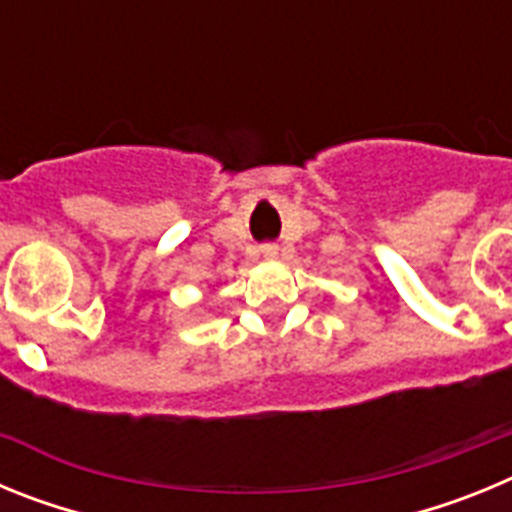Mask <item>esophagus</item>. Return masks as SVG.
<instances>
[{
  "label": "esophagus",
  "instance_id": "1",
  "mask_svg": "<svg viewBox=\"0 0 512 512\" xmlns=\"http://www.w3.org/2000/svg\"><path fill=\"white\" fill-rule=\"evenodd\" d=\"M261 253H264L266 259H277V256H279V246H277V243H266V246L261 248Z\"/></svg>",
  "mask_w": 512,
  "mask_h": 512
}]
</instances>
